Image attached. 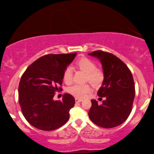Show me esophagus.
Wrapping results in <instances>:
<instances>
[{
	"label": "esophagus",
	"instance_id": "obj_1",
	"mask_svg": "<svg viewBox=\"0 0 154 154\" xmlns=\"http://www.w3.org/2000/svg\"><path fill=\"white\" fill-rule=\"evenodd\" d=\"M82 101H83L82 99H79V98H75V102H82Z\"/></svg>",
	"mask_w": 154,
	"mask_h": 154
}]
</instances>
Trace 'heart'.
Instances as JSON below:
<instances>
[{
    "instance_id": "obj_1",
    "label": "heart",
    "mask_w": 154,
    "mask_h": 154,
    "mask_svg": "<svg viewBox=\"0 0 154 154\" xmlns=\"http://www.w3.org/2000/svg\"><path fill=\"white\" fill-rule=\"evenodd\" d=\"M75 66L86 73L85 81H88L93 86H100L104 79V73L102 69L97 68L96 63L90 58L83 57L75 62ZM63 80L66 84L73 82V69L70 66H66L63 72ZM91 91V88L88 84L79 85L75 84L68 89L71 95L76 98H84Z\"/></svg>"
}]
</instances>
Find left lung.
<instances>
[{
	"label": "left lung",
	"instance_id": "1",
	"mask_svg": "<svg viewBox=\"0 0 154 154\" xmlns=\"http://www.w3.org/2000/svg\"><path fill=\"white\" fill-rule=\"evenodd\" d=\"M90 55L100 60L104 73L102 86L98 90L102 104L91 100L92 106L88 113L90 119L97 125L112 128L124 123L131 113L135 95L132 73L123 61L114 54L96 50Z\"/></svg>",
	"mask_w": 154,
	"mask_h": 154
}]
</instances>
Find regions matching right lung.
<instances>
[{
	"label": "right lung",
	"instance_id": "obj_1",
	"mask_svg": "<svg viewBox=\"0 0 154 154\" xmlns=\"http://www.w3.org/2000/svg\"><path fill=\"white\" fill-rule=\"evenodd\" d=\"M76 54H46L29 65L22 74L19 103L24 118L35 128L50 131L68 121L74 97L68 93L64 94L62 101H54L53 97L62 90L63 72Z\"/></svg>",
	"mask_w": 154,
	"mask_h": 154
}]
</instances>
